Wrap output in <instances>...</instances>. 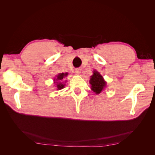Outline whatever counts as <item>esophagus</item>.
I'll return each instance as SVG.
<instances>
[{
	"label": "esophagus",
	"mask_w": 155,
	"mask_h": 155,
	"mask_svg": "<svg viewBox=\"0 0 155 155\" xmlns=\"http://www.w3.org/2000/svg\"><path fill=\"white\" fill-rule=\"evenodd\" d=\"M75 73H76V74H79L81 73V69L80 68L75 69Z\"/></svg>",
	"instance_id": "esophagus-1"
}]
</instances>
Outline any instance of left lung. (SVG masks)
<instances>
[{"label": "left lung", "instance_id": "1", "mask_svg": "<svg viewBox=\"0 0 155 155\" xmlns=\"http://www.w3.org/2000/svg\"><path fill=\"white\" fill-rule=\"evenodd\" d=\"M91 90L96 94H99L106 87V82L101 75L97 70H94L93 75L91 76L90 81Z\"/></svg>", "mask_w": 155, "mask_h": 155}]
</instances>
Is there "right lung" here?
Returning <instances> with one entry per match:
<instances>
[{"mask_svg":"<svg viewBox=\"0 0 155 155\" xmlns=\"http://www.w3.org/2000/svg\"><path fill=\"white\" fill-rule=\"evenodd\" d=\"M67 75H68L67 72H66V73H60L58 75L57 78L54 79V81H58V82H56V83H57V84H55V85H56L55 87L58 88L57 90H61V89H62L64 87L65 84H64L63 82L61 83V81L63 80L64 78L67 76ZM54 83H55V82H54Z\"/></svg>","mask_w":155,"mask_h":155,"instance_id":"right-lung-1","label":"right lung"}]
</instances>
